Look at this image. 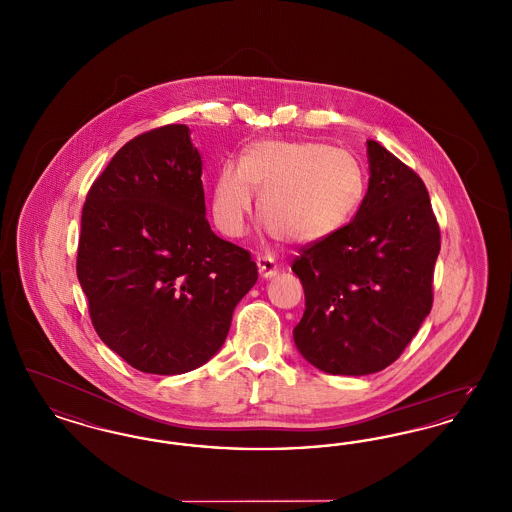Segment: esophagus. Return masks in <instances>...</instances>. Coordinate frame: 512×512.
<instances>
[{
    "label": "esophagus",
    "instance_id": "obj_1",
    "mask_svg": "<svg viewBox=\"0 0 512 512\" xmlns=\"http://www.w3.org/2000/svg\"><path fill=\"white\" fill-rule=\"evenodd\" d=\"M257 267H259V274H261V278H274L276 274H278V265H276V261L272 259V257H268V255H261V257H257Z\"/></svg>",
    "mask_w": 512,
    "mask_h": 512
}]
</instances>
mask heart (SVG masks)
<instances>
[{
    "instance_id": "obj_1",
    "label": "heart",
    "mask_w": 512,
    "mask_h": 512,
    "mask_svg": "<svg viewBox=\"0 0 512 512\" xmlns=\"http://www.w3.org/2000/svg\"><path fill=\"white\" fill-rule=\"evenodd\" d=\"M259 194V219L282 240L311 244L338 232L357 211L365 176L359 161L318 142L261 140L245 147L240 163L220 165L211 213L220 232L242 236Z\"/></svg>"
}]
</instances>
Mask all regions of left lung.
Masks as SVG:
<instances>
[{
	"instance_id": "1",
	"label": "left lung",
	"mask_w": 512,
	"mask_h": 512,
	"mask_svg": "<svg viewBox=\"0 0 512 512\" xmlns=\"http://www.w3.org/2000/svg\"><path fill=\"white\" fill-rule=\"evenodd\" d=\"M368 190L349 224L301 247L292 270L305 292L293 328L299 353L341 376L380 372L399 359L430 315L439 226L420 176L366 142Z\"/></svg>"
}]
</instances>
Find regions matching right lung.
Masks as SVG:
<instances>
[{
	"label": "right lung",
	"mask_w": 512,
	"mask_h": 512,
	"mask_svg": "<svg viewBox=\"0 0 512 512\" xmlns=\"http://www.w3.org/2000/svg\"><path fill=\"white\" fill-rule=\"evenodd\" d=\"M76 274L99 338L136 370L184 374L222 347L257 265L205 219L186 124L136 136L92 184Z\"/></svg>",
	"instance_id": "add662e5"
}]
</instances>
